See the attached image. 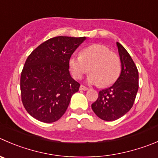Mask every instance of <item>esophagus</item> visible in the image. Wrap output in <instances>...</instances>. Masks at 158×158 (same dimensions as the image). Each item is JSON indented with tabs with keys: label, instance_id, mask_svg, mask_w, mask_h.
Listing matches in <instances>:
<instances>
[{
	"label": "esophagus",
	"instance_id": "1",
	"mask_svg": "<svg viewBox=\"0 0 158 158\" xmlns=\"http://www.w3.org/2000/svg\"><path fill=\"white\" fill-rule=\"evenodd\" d=\"M79 89L82 90V91H86V90H88V88L86 86H84V85H81L80 87H79Z\"/></svg>",
	"mask_w": 158,
	"mask_h": 158
}]
</instances>
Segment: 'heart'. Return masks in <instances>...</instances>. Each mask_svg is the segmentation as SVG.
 Instances as JSON below:
<instances>
[{"label":"heart","instance_id":"heart-1","mask_svg":"<svg viewBox=\"0 0 158 158\" xmlns=\"http://www.w3.org/2000/svg\"><path fill=\"white\" fill-rule=\"evenodd\" d=\"M69 67L73 76L80 79L84 74L91 71L88 82L101 86L114 83L120 73V61L115 53L106 46L94 44L82 50L81 56H74L69 59Z\"/></svg>","mask_w":158,"mask_h":158}]
</instances>
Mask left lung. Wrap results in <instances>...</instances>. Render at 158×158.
Masks as SVG:
<instances>
[{
  "mask_svg": "<svg viewBox=\"0 0 158 158\" xmlns=\"http://www.w3.org/2000/svg\"><path fill=\"white\" fill-rule=\"evenodd\" d=\"M121 62V73L114 84L99 92L92 109L106 121L116 120L126 114L134 105L139 87L138 70L124 47L116 42Z\"/></svg>",
  "mask_w": 158,
  "mask_h": 158,
  "instance_id": "left-lung-1",
  "label": "left lung"
}]
</instances>
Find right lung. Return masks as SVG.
Returning a JSON list of instances; mask_svg holds the SVG:
<instances>
[{
    "label": "right lung",
    "mask_w": 158,
    "mask_h": 158,
    "mask_svg": "<svg viewBox=\"0 0 158 158\" xmlns=\"http://www.w3.org/2000/svg\"><path fill=\"white\" fill-rule=\"evenodd\" d=\"M85 37L58 36L45 41L27 57L21 75V101L27 113L43 123L65 113L80 84L70 76L69 59Z\"/></svg>",
    "instance_id": "1"
}]
</instances>
